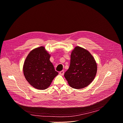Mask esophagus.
<instances>
[{
	"instance_id": "obj_1",
	"label": "esophagus",
	"mask_w": 123,
	"mask_h": 123,
	"mask_svg": "<svg viewBox=\"0 0 123 123\" xmlns=\"http://www.w3.org/2000/svg\"><path fill=\"white\" fill-rule=\"evenodd\" d=\"M64 71H60V72H59V74H60V75H64Z\"/></svg>"
}]
</instances>
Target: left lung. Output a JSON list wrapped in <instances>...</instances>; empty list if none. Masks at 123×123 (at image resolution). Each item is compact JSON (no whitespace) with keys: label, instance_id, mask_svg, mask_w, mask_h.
I'll return each mask as SVG.
<instances>
[{"label":"left lung","instance_id":"1","mask_svg":"<svg viewBox=\"0 0 123 123\" xmlns=\"http://www.w3.org/2000/svg\"><path fill=\"white\" fill-rule=\"evenodd\" d=\"M97 72V63L91 54L77 46L72 51L70 67L64 76L71 87L80 89L92 82Z\"/></svg>","mask_w":123,"mask_h":123}]
</instances>
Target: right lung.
<instances>
[{"instance_id":"right-lung-1","label":"right lung","mask_w":123,"mask_h":123,"mask_svg":"<svg viewBox=\"0 0 123 123\" xmlns=\"http://www.w3.org/2000/svg\"><path fill=\"white\" fill-rule=\"evenodd\" d=\"M50 55L43 47L31 50L25 61L23 71L28 83L39 90H44L58 75L50 61Z\"/></svg>"}]
</instances>
